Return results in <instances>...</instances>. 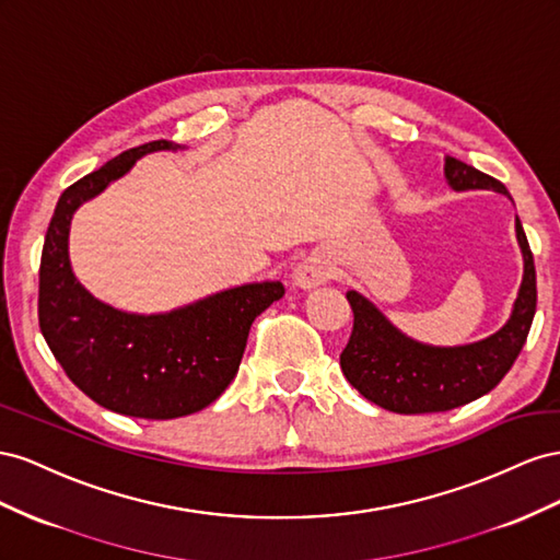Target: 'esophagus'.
I'll use <instances>...</instances> for the list:
<instances>
[{
  "label": "esophagus",
  "instance_id": "esophagus-1",
  "mask_svg": "<svg viewBox=\"0 0 560 560\" xmlns=\"http://www.w3.org/2000/svg\"><path fill=\"white\" fill-rule=\"evenodd\" d=\"M332 275H335V267L330 262V255L326 250H314L305 260L298 262V267L293 269V281L298 289L312 291L316 285L332 279Z\"/></svg>",
  "mask_w": 560,
  "mask_h": 560
}]
</instances>
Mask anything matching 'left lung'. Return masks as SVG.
<instances>
[{"label": "left lung", "instance_id": "obj_1", "mask_svg": "<svg viewBox=\"0 0 560 560\" xmlns=\"http://www.w3.org/2000/svg\"><path fill=\"white\" fill-rule=\"evenodd\" d=\"M445 180L455 191L492 189L506 195V187L478 168L445 156ZM516 238L523 253V281L509 322L481 342L462 347H431L410 340L394 328L371 300L349 291L354 328L340 354L347 382L375 406L401 412H443L476 401L500 385L528 340L537 307L535 260L516 218Z\"/></svg>", "mask_w": 560, "mask_h": 560}]
</instances>
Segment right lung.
<instances>
[{"label": "right lung", "mask_w": 560, "mask_h": 560, "mask_svg": "<svg viewBox=\"0 0 560 560\" xmlns=\"http://www.w3.org/2000/svg\"><path fill=\"white\" fill-rule=\"evenodd\" d=\"M159 150L180 145L145 142L62 191L39 265V328L56 361L95 404L142 420L183 418L213 404L238 371L255 316L285 293L281 281L246 283L166 314H131L77 281L68 255L74 211Z\"/></svg>", "instance_id": "1"}]
</instances>
